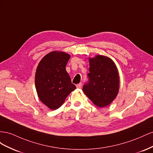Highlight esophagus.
<instances>
[{"instance_id":"1","label":"esophagus","mask_w":153,"mask_h":153,"mask_svg":"<svg viewBox=\"0 0 153 153\" xmlns=\"http://www.w3.org/2000/svg\"><path fill=\"white\" fill-rule=\"evenodd\" d=\"M81 86H82L81 83H79V84H77V85H76L77 88H81Z\"/></svg>"}]
</instances>
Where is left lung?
Here are the masks:
<instances>
[{"mask_svg":"<svg viewBox=\"0 0 153 153\" xmlns=\"http://www.w3.org/2000/svg\"><path fill=\"white\" fill-rule=\"evenodd\" d=\"M89 81L82 87V90L95 105L106 107L119 93L120 78L118 69L111 58L102 55L89 58Z\"/></svg>","mask_w":153,"mask_h":153,"instance_id":"left-lung-1","label":"left lung"}]
</instances>
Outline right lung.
Returning <instances> with one entry per match:
<instances>
[{
  "label": "right lung",
  "instance_id": "add662e5",
  "mask_svg": "<svg viewBox=\"0 0 153 153\" xmlns=\"http://www.w3.org/2000/svg\"><path fill=\"white\" fill-rule=\"evenodd\" d=\"M70 54L52 51L39 63L35 74V86L38 98L51 110L59 108L65 99L76 88L66 71Z\"/></svg>",
  "mask_w": 153,
  "mask_h": 153
}]
</instances>
